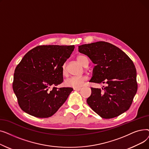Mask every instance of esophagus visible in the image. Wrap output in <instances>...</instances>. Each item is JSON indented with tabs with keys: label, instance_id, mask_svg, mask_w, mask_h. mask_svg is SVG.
Segmentation results:
<instances>
[{
	"label": "esophagus",
	"instance_id": "34e87169",
	"mask_svg": "<svg viewBox=\"0 0 149 149\" xmlns=\"http://www.w3.org/2000/svg\"><path fill=\"white\" fill-rule=\"evenodd\" d=\"M80 89H81V88H74V90L76 91H80Z\"/></svg>",
	"mask_w": 149,
	"mask_h": 149
}]
</instances>
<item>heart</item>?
Masks as SVG:
<instances>
[{
  "mask_svg": "<svg viewBox=\"0 0 149 149\" xmlns=\"http://www.w3.org/2000/svg\"><path fill=\"white\" fill-rule=\"evenodd\" d=\"M77 60L83 66L84 61L86 60H88L87 57L83 56V55H79L77 57ZM61 72L63 75L66 76L68 74V70L66 68V63H64L61 66ZM87 80L86 77L81 76V77H69L64 81L65 86L67 87L74 88H79L81 86L83 83Z\"/></svg>",
  "mask_w": 149,
  "mask_h": 149,
  "instance_id": "heart-1",
  "label": "heart"
}]
</instances>
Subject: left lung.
<instances>
[{
    "instance_id": "obj_1",
    "label": "left lung",
    "mask_w": 149,
    "mask_h": 149,
    "mask_svg": "<svg viewBox=\"0 0 149 149\" xmlns=\"http://www.w3.org/2000/svg\"><path fill=\"white\" fill-rule=\"evenodd\" d=\"M79 51L95 65L89 81L106 84L101 89L91 88L88 105L105 119L126 112L138 89L136 70L132 60L118 47L105 42L80 45Z\"/></svg>"
}]
</instances>
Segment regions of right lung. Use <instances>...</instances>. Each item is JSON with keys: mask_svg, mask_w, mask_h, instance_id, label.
Wrapping results in <instances>:
<instances>
[{"mask_svg": "<svg viewBox=\"0 0 149 149\" xmlns=\"http://www.w3.org/2000/svg\"><path fill=\"white\" fill-rule=\"evenodd\" d=\"M74 48L38 46L25 55L15 69L13 83L22 111L37 118H48L64 104L73 89L55 86L63 81L61 66Z\"/></svg>", "mask_w": 149, "mask_h": 149, "instance_id": "right-lung-1", "label": "right lung"}]
</instances>
